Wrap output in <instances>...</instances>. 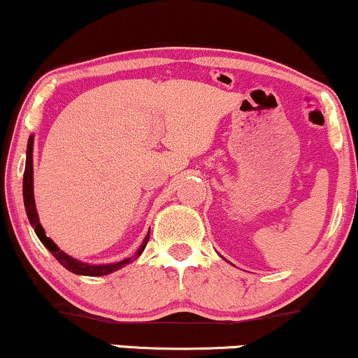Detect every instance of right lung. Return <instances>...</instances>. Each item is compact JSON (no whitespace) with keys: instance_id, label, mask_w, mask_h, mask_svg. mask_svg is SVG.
<instances>
[{"instance_id":"1","label":"right lung","mask_w":358,"mask_h":358,"mask_svg":"<svg viewBox=\"0 0 358 358\" xmlns=\"http://www.w3.org/2000/svg\"><path fill=\"white\" fill-rule=\"evenodd\" d=\"M22 196H24V206H26V215H28L29 223L34 228L36 234L41 239V243L48 248L49 251L52 252V256L61 262L62 266L67 271L74 274H80V275H106L114 273V271L124 268L125 264H129L132 261V257H127V259L120 261V262H112V264H87V262L78 261L74 257L67 256L64 251H61L59 248L54 244V241L51 238L46 236L44 233L43 226L39 223L38 218V211H36L34 206V193H33V137H29L28 140V150H26V169H24V178H22ZM150 231V229H148ZM148 239H150V233L147 234L145 239H143L142 246L138 248V251L135 252L134 257H138L142 255L143 250H145Z\"/></svg>"}]
</instances>
